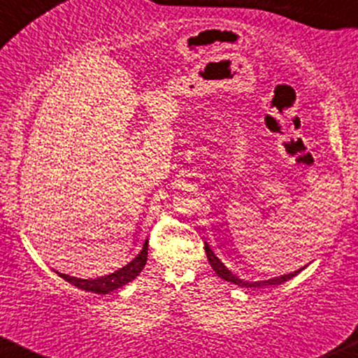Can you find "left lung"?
I'll list each match as a JSON object with an SVG mask.
<instances>
[{"instance_id": "8db88e82", "label": "left lung", "mask_w": 358, "mask_h": 358, "mask_svg": "<svg viewBox=\"0 0 358 358\" xmlns=\"http://www.w3.org/2000/svg\"><path fill=\"white\" fill-rule=\"evenodd\" d=\"M205 252H207V259H208V262H210L212 269L215 271V273L219 274V276H220L222 279H225V281H231V282H234V285H237V286H241V287H261V286H276V285H282V282H286L287 279L294 278L298 273H301V269H305V268H301V269L294 271V273L285 274V276L273 278V279H266V281H254V282H250V281H242V279H239V278L236 276V274H232L231 271L225 268L224 262H222L220 259L217 257L215 254H213V250L210 249V245H208L207 242H205Z\"/></svg>"}]
</instances>
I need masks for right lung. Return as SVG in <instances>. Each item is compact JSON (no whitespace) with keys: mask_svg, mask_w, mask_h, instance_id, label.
Here are the masks:
<instances>
[{"mask_svg":"<svg viewBox=\"0 0 358 358\" xmlns=\"http://www.w3.org/2000/svg\"><path fill=\"white\" fill-rule=\"evenodd\" d=\"M146 259H148V241L145 242V245H143L141 252H139L133 261L127 262L124 268L108 274V276H101L96 279H79V278L69 276V274H62V273H57V274H59L62 279H65L67 282H71V285L80 287V289L90 291V293H97V294H108L110 291L117 289V287L124 286L127 282L133 281V279H136V276H139V273H141L143 268H145Z\"/></svg>","mask_w":358,"mask_h":358,"instance_id":"add662e5","label":"right lung"}]
</instances>
